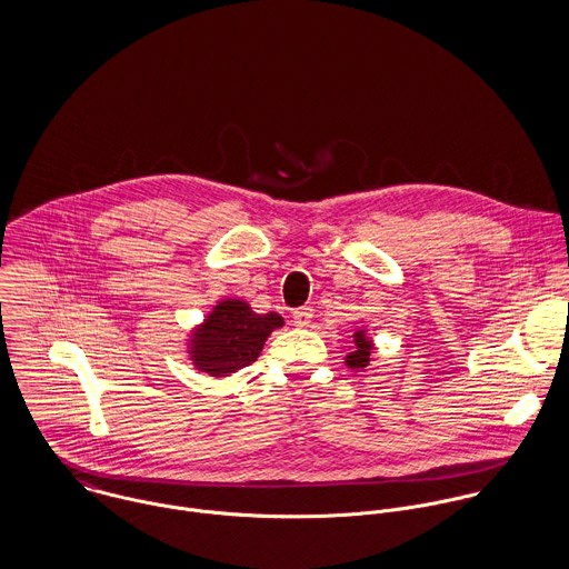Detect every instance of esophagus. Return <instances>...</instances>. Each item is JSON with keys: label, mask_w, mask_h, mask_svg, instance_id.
Wrapping results in <instances>:
<instances>
[{"label": "esophagus", "mask_w": 569, "mask_h": 569, "mask_svg": "<svg viewBox=\"0 0 569 569\" xmlns=\"http://www.w3.org/2000/svg\"><path fill=\"white\" fill-rule=\"evenodd\" d=\"M311 320H313V309L311 307H302V309L293 311V325L298 328L311 325Z\"/></svg>", "instance_id": "1"}]
</instances>
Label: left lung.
Segmentation results:
<instances>
[{
	"label": "left lung",
	"instance_id": "left-lung-1",
	"mask_svg": "<svg viewBox=\"0 0 569 569\" xmlns=\"http://www.w3.org/2000/svg\"><path fill=\"white\" fill-rule=\"evenodd\" d=\"M355 341H352V352L346 357V366L357 370V368H366L370 363V350H372V343L370 339L366 337L363 330H357L355 335Z\"/></svg>",
	"mask_w": 569,
	"mask_h": 569
}]
</instances>
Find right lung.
<instances>
[{"instance_id": "obj_1", "label": "right lung", "mask_w": 569, "mask_h": 569, "mask_svg": "<svg viewBox=\"0 0 569 569\" xmlns=\"http://www.w3.org/2000/svg\"><path fill=\"white\" fill-rule=\"evenodd\" d=\"M282 326L278 313L258 316L241 300H226L214 307L208 320L192 335V361L201 372L228 377L251 366L271 330Z\"/></svg>"}]
</instances>
